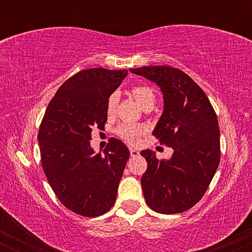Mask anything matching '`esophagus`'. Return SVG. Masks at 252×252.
Here are the masks:
<instances>
[{"instance_id": "1", "label": "esophagus", "mask_w": 252, "mask_h": 252, "mask_svg": "<svg viewBox=\"0 0 252 252\" xmlns=\"http://www.w3.org/2000/svg\"><path fill=\"white\" fill-rule=\"evenodd\" d=\"M130 155H131L132 158H135V156H138V155H140V152H138L137 149H132V148H130Z\"/></svg>"}]
</instances>
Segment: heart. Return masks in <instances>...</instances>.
I'll return each mask as SVG.
<instances>
[{"instance_id":"1","label":"heart","mask_w":252,"mask_h":252,"mask_svg":"<svg viewBox=\"0 0 252 252\" xmlns=\"http://www.w3.org/2000/svg\"><path fill=\"white\" fill-rule=\"evenodd\" d=\"M131 94L135 98L136 102L140 104L143 109L153 106L155 103V92L154 90L150 89L146 85H137L131 89ZM118 104V94L114 92L108 97L106 100V112L108 115H114L116 111ZM117 134L120 137H122L124 141L129 143H137L140 137L146 131V126L141 124L134 123H123L117 128Z\"/></svg>"}]
</instances>
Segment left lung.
I'll return each instance as SVG.
<instances>
[{"label": "left lung", "mask_w": 252, "mask_h": 252, "mask_svg": "<svg viewBox=\"0 0 252 252\" xmlns=\"http://www.w3.org/2000/svg\"><path fill=\"white\" fill-rule=\"evenodd\" d=\"M131 73L155 83L163 94V112L153 135L174 150L158 160L141 152L148 167L141 178L147 205L163 215L189 210L202 198L220 161V132L209 98L189 76L170 66H143Z\"/></svg>", "instance_id": "left-lung-1"}]
</instances>
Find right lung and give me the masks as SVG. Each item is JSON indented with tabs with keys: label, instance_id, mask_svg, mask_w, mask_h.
Instances as JSON below:
<instances>
[{
	"label": "right lung",
	"instance_id": "obj_1",
	"mask_svg": "<svg viewBox=\"0 0 252 252\" xmlns=\"http://www.w3.org/2000/svg\"><path fill=\"white\" fill-rule=\"evenodd\" d=\"M126 70L90 68L60 86L39 129L40 155L48 184L62 204L84 217L102 216L114 206L129 149L110 138L104 154L90 146L92 128H104L106 100Z\"/></svg>",
	"mask_w": 252,
	"mask_h": 252
}]
</instances>
